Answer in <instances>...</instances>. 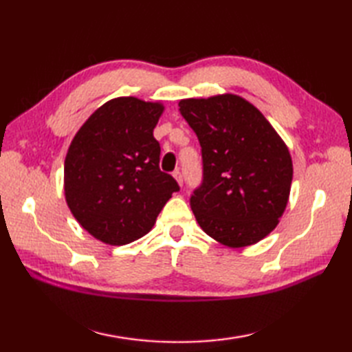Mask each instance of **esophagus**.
I'll use <instances>...</instances> for the list:
<instances>
[{
  "instance_id": "1",
  "label": "esophagus",
  "mask_w": 352,
  "mask_h": 352,
  "mask_svg": "<svg viewBox=\"0 0 352 352\" xmlns=\"http://www.w3.org/2000/svg\"><path fill=\"white\" fill-rule=\"evenodd\" d=\"M174 178H175V180L178 182V184L183 186V174H182V170H180V169L174 170Z\"/></svg>"
}]
</instances>
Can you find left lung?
Wrapping results in <instances>:
<instances>
[{
	"label": "left lung",
	"mask_w": 352,
	"mask_h": 352,
	"mask_svg": "<svg viewBox=\"0 0 352 352\" xmlns=\"http://www.w3.org/2000/svg\"><path fill=\"white\" fill-rule=\"evenodd\" d=\"M178 106L203 157V180L189 199L199 227L231 248L257 243L287 204L294 175L287 146L237 95L183 100Z\"/></svg>",
	"instance_id": "8db88e82"
}]
</instances>
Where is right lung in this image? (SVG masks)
Instances as JSON below:
<instances>
[{"label":"right lung","instance_id":"obj_1","mask_svg":"<svg viewBox=\"0 0 352 352\" xmlns=\"http://www.w3.org/2000/svg\"><path fill=\"white\" fill-rule=\"evenodd\" d=\"M162 104L122 96L104 104L74 138L65 159V195L80 226L109 245L138 241L174 192L153 136Z\"/></svg>","mask_w":352,"mask_h":352}]
</instances>
